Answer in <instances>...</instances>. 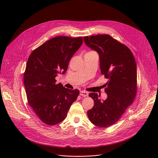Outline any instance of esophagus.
Listing matches in <instances>:
<instances>
[{
	"instance_id": "esophagus-1",
	"label": "esophagus",
	"mask_w": 158,
	"mask_h": 158,
	"mask_svg": "<svg viewBox=\"0 0 158 158\" xmlns=\"http://www.w3.org/2000/svg\"><path fill=\"white\" fill-rule=\"evenodd\" d=\"M80 95L83 96V97H87L88 95V93L86 91H85V90L80 91Z\"/></svg>"
}]
</instances>
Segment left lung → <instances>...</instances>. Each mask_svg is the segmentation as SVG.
<instances>
[{"mask_svg":"<svg viewBox=\"0 0 158 158\" xmlns=\"http://www.w3.org/2000/svg\"><path fill=\"white\" fill-rule=\"evenodd\" d=\"M84 42L98 53L101 73L108 80L105 85L108 96L106 100L99 99L97 93L89 94L94 105L88 111V116L95 126L108 127L119 120L135 98V59L128 47L108 35L85 36Z\"/></svg>","mask_w":158,"mask_h":158,"instance_id":"obj_1","label":"left lung"}]
</instances>
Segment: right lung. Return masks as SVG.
<instances>
[{
  "label": "right lung",
  "instance_id": "obj_1",
  "mask_svg": "<svg viewBox=\"0 0 158 158\" xmlns=\"http://www.w3.org/2000/svg\"><path fill=\"white\" fill-rule=\"evenodd\" d=\"M83 43V38L57 36L34 50L23 74L28 103L45 124L63 121L80 91L56 84L55 77L64 74L70 60Z\"/></svg>",
  "mask_w": 158,
  "mask_h": 158
}]
</instances>
